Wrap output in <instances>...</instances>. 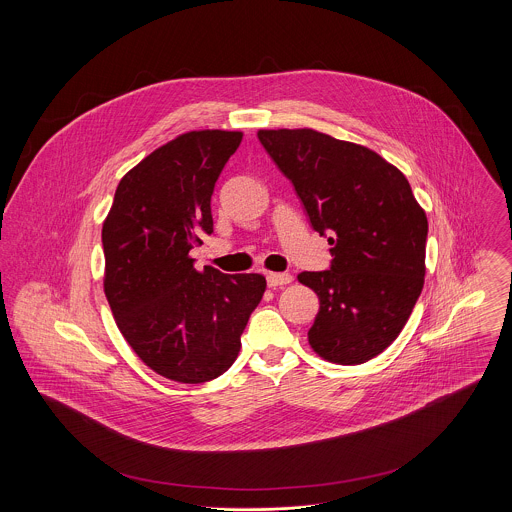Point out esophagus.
I'll return each instance as SVG.
<instances>
[{"mask_svg": "<svg viewBox=\"0 0 512 512\" xmlns=\"http://www.w3.org/2000/svg\"><path fill=\"white\" fill-rule=\"evenodd\" d=\"M266 280H268V286L276 290V288H282V286L292 284L293 276L292 274H276V272H270V274L266 276Z\"/></svg>", "mask_w": 512, "mask_h": 512, "instance_id": "34e87169", "label": "esophagus"}]
</instances>
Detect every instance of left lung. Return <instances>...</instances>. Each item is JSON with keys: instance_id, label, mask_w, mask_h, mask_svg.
<instances>
[{"instance_id": "1", "label": "left lung", "mask_w": 512, "mask_h": 512, "mask_svg": "<svg viewBox=\"0 0 512 512\" xmlns=\"http://www.w3.org/2000/svg\"><path fill=\"white\" fill-rule=\"evenodd\" d=\"M313 230L329 236L331 268L297 280L319 297L307 333L329 363L361 365L404 329L426 276L428 219L404 173L376 151L303 130H260Z\"/></svg>"}]
</instances>
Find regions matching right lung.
Here are the masks:
<instances>
[{
	"instance_id": "obj_1",
	"label": "right lung",
	"mask_w": 512,
	"mask_h": 512,
	"mask_svg": "<svg viewBox=\"0 0 512 512\" xmlns=\"http://www.w3.org/2000/svg\"><path fill=\"white\" fill-rule=\"evenodd\" d=\"M242 132L177 136L130 169L102 226L104 293L134 353L157 374L199 384L226 372L266 292L260 274L195 270L213 232L211 197Z\"/></svg>"
}]
</instances>
